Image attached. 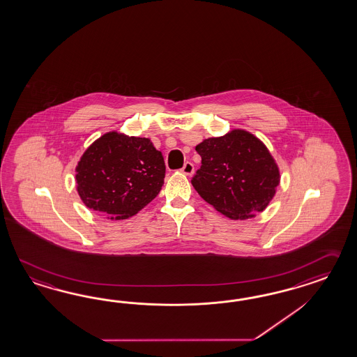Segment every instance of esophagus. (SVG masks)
<instances>
[{"mask_svg":"<svg viewBox=\"0 0 357 357\" xmlns=\"http://www.w3.org/2000/svg\"><path fill=\"white\" fill-rule=\"evenodd\" d=\"M181 172H182L183 174L192 175L195 173V166H193L192 162H188V161H187V162L184 164V166H183L182 169H181Z\"/></svg>","mask_w":357,"mask_h":357,"instance_id":"obj_1","label":"esophagus"}]
</instances>
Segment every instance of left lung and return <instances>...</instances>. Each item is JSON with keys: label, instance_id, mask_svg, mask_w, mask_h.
<instances>
[{"label": "left lung", "instance_id": "left-lung-1", "mask_svg": "<svg viewBox=\"0 0 357 357\" xmlns=\"http://www.w3.org/2000/svg\"><path fill=\"white\" fill-rule=\"evenodd\" d=\"M201 167L192 185L220 214L234 220L267 209L280 184V169L267 146L250 131L234 129L196 146Z\"/></svg>", "mask_w": 357, "mask_h": 357}]
</instances>
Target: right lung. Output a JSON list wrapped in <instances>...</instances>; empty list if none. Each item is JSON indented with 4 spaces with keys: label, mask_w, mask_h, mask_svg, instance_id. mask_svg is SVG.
I'll return each instance as SVG.
<instances>
[{
    "label": "right lung",
    "mask_w": 357,
    "mask_h": 357,
    "mask_svg": "<svg viewBox=\"0 0 357 357\" xmlns=\"http://www.w3.org/2000/svg\"><path fill=\"white\" fill-rule=\"evenodd\" d=\"M75 172L85 206L121 220L139 213L160 193L165 162L149 138L114 130L86 148Z\"/></svg>",
    "instance_id": "1"
}]
</instances>
